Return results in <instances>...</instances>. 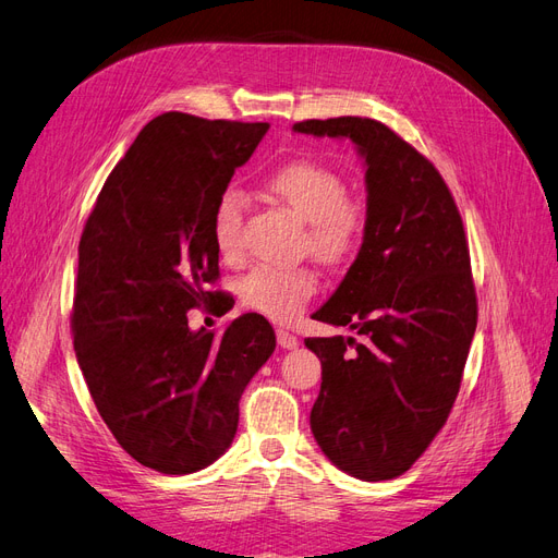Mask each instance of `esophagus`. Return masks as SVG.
<instances>
[{
  "mask_svg": "<svg viewBox=\"0 0 558 558\" xmlns=\"http://www.w3.org/2000/svg\"><path fill=\"white\" fill-rule=\"evenodd\" d=\"M277 342H279L281 349H295L298 347V337L293 332H289V330L279 328L277 330Z\"/></svg>",
  "mask_w": 558,
  "mask_h": 558,
  "instance_id": "esophagus-1",
  "label": "esophagus"
}]
</instances>
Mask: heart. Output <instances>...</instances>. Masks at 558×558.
I'll list each match as a JSON object with an SVG mask.
<instances>
[{
	"label": "heart",
	"instance_id": "heart-1",
	"mask_svg": "<svg viewBox=\"0 0 558 558\" xmlns=\"http://www.w3.org/2000/svg\"><path fill=\"white\" fill-rule=\"evenodd\" d=\"M265 189L302 223H307L312 256L328 265L347 263L363 242L365 207L347 195V181L332 167L314 160L281 165L265 179ZM246 202L238 191H223L211 211V238L226 260L242 256ZM318 289L316 275L307 267H258L240 283L244 305L272 320H293Z\"/></svg>",
	"mask_w": 558,
	"mask_h": 558
}]
</instances>
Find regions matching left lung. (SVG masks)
Listing matches in <instances>:
<instances>
[{"label": "left lung", "mask_w": 558, "mask_h": 558, "mask_svg": "<svg viewBox=\"0 0 558 558\" xmlns=\"http://www.w3.org/2000/svg\"><path fill=\"white\" fill-rule=\"evenodd\" d=\"M293 132L351 140L367 191L359 256L312 314L361 340H305L320 361L310 426L347 475L393 480L445 426L477 328L461 214L433 162L373 118L302 121Z\"/></svg>", "instance_id": "left-lung-1"}]
</instances>
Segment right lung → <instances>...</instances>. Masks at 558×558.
I'll return each instance as SVG.
<instances>
[{
	"mask_svg": "<svg viewBox=\"0 0 558 558\" xmlns=\"http://www.w3.org/2000/svg\"><path fill=\"white\" fill-rule=\"evenodd\" d=\"M269 123L154 118L113 167L78 242L74 351L95 408L134 461L162 475L211 465L232 445L240 398L272 356L267 318L191 330L214 300L211 211Z\"/></svg>",
	"mask_w": 558,
	"mask_h": 558,
	"instance_id": "right-lung-1",
	"label": "right lung"
}]
</instances>
